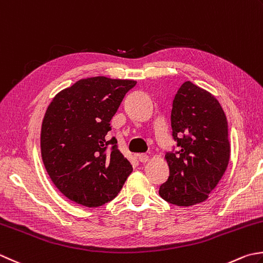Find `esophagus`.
I'll list each match as a JSON object with an SVG mask.
<instances>
[{
	"label": "esophagus",
	"instance_id": "34e87169",
	"mask_svg": "<svg viewBox=\"0 0 263 263\" xmlns=\"http://www.w3.org/2000/svg\"><path fill=\"white\" fill-rule=\"evenodd\" d=\"M138 158H139V161H140L141 163H146V162H148L149 156L147 155V154H139Z\"/></svg>",
	"mask_w": 263,
	"mask_h": 263
}]
</instances>
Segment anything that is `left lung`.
<instances>
[{"label": "left lung", "mask_w": 263, "mask_h": 263, "mask_svg": "<svg viewBox=\"0 0 263 263\" xmlns=\"http://www.w3.org/2000/svg\"><path fill=\"white\" fill-rule=\"evenodd\" d=\"M171 126L179 151L166 153L170 176L159 195L178 206H193L209 198L227 170V117L217 98L187 81L174 97Z\"/></svg>", "instance_id": "8db88e82"}]
</instances>
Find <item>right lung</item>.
<instances>
[{
	"label": "right lung",
	"instance_id": "1",
	"mask_svg": "<svg viewBox=\"0 0 263 263\" xmlns=\"http://www.w3.org/2000/svg\"><path fill=\"white\" fill-rule=\"evenodd\" d=\"M136 84L105 76L82 79L57 93L46 109L41 128L43 164L71 202L101 206L117 196L132 172L117 140H108L107 133L123 98Z\"/></svg>",
	"mask_w": 263,
	"mask_h": 263
}]
</instances>
